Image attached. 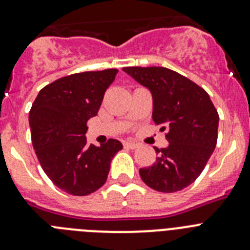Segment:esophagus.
I'll list each match as a JSON object with an SVG mask.
<instances>
[{
  "mask_svg": "<svg viewBox=\"0 0 250 250\" xmlns=\"http://www.w3.org/2000/svg\"><path fill=\"white\" fill-rule=\"evenodd\" d=\"M125 146L129 147V149H136V147L139 146V144H136L134 141H126V143H125Z\"/></svg>",
  "mask_w": 250,
  "mask_h": 250,
  "instance_id": "esophagus-1",
  "label": "esophagus"
}]
</instances>
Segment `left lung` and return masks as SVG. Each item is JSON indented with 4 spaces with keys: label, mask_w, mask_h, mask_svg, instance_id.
<instances>
[{
    "label": "left lung",
    "mask_w": 250,
    "mask_h": 250,
    "mask_svg": "<svg viewBox=\"0 0 250 250\" xmlns=\"http://www.w3.org/2000/svg\"><path fill=\"white\" fill-rule=\"evenodd\" d=\"M150 90L152 120L167 130L169 146L155 147L151 167L139 170L143 182L160 193H175L202 174L218 139L219 115L208 92L188 77L167 67H124Z\"/></svg>",
    "instance_id": "left-lung-1"
}]
</instances>
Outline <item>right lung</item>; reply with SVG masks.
<instances>
[{
	"label": "right lung",
	"instance_id": "add662e5",
	"mask_svg": "<svg viewBox=\"0 0 250 250\" xmlns=\"http://www.w3.org/2000/svg\"><path fill=\"white\" fill-rule=\"evenodd\" d=\"M116 68L61 77L37 95L28 115L32 146L50 180L67 194L89 195L105 184L112 158L123 144L110 139L86 143V124L98 115Z\"/></svg>",
	"mask_w": 250,
	"mask_h": 250
}]
</instances>
